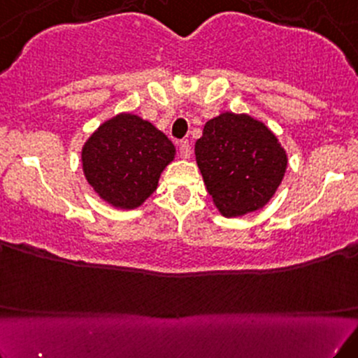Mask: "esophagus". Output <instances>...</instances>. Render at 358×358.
Here are the masks:
<instances>
[{"instance_id": "esophagus-1", "label": "esophagus", "mask_w": 358, "mask_h": 358, "mask_svg": "<svg viewBox=\"0 0 358 358\" xmlns=\"http://www.w3.org/2000/svg\"><path fill=\"white\" fill-rule=\"evenodd\" d=\"M190 155H192L190 143H188V141L180 143V156H182L183 159H188V158H190Z\"/></svg>"}]
</instances>
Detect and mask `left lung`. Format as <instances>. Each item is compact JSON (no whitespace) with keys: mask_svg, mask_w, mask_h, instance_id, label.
<instances>
[{"mask_svg":"<svg viewBox=\"0 0 358 358\" xmlns=\"http://www.w3.org/2000/svg\"><path fill=\"white\" fill-rule=\"evenodd\" d=\"M207 192L224 217L256 212L282 182L287 156L264 122L249 114L222 113L207 121L195 143Z\"/></svg>","mask_w":358,"mask_h":358,"instance_id":"1","label":"left lung"}]
</instances>
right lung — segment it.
I'll return each mask as SVG.
<instances>
[{
  "mask_svg": "<svg viewBox=\"0 0 358 358\" xmlns=\"http://www.w3.org/2000/svg\"><path fill=\"white\" fill-rule=\"evenodd\" d=\"M175 146L136 114L121 113L90 134L82 148V170L94 192L116 208H136L158 187Z\"/></svg>",
  "mask_w": 358,
  "mask_h": 358,
  "instance_id": "1",
  "label": "right lung"
}]
</instances>
